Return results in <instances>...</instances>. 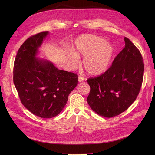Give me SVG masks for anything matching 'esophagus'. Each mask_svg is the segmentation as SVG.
Returning <instances> with one entry per match:
<instances>
[{
	"mask_svg": "<svg viewBox=\"0 0 155 155\" xmlns=\"http://www.w3.org/2000/svg\"><path fill=\"white\" fill-rule=\"evenodd\" d=\"M84 80V77H81V76H79L78 77V81L79 82H81V81H83Z\"/></svg>",
	"mask_w": 155,
	"mask_h": 155,
	"instance_id": "obj_1",
	"label": "esophagus"
}]
</instances>
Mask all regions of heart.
I'll return each instance as SVG.
<instances>
[{"mask_svg":"<svg viewBox=\"0 0 155 155\" xmlns=\"http://www.w3.org/2000/svg\"><path fill=\"white\" fill-rule=\"evenodd\" d=\"M114 48L106 40L96 35L80 36L75 42L72 51L68 55L72 65L79 62L78 57L84 56L83 66L91 76H98L105 72L112 62Z\"/></svg>","mask_w":155,"mask_h":155,"instance_id":"b5f03b06","label":"heart"}]
</instances>
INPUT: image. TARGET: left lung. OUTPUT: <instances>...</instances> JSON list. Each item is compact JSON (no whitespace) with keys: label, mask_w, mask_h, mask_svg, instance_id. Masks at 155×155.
Returning a JSON list of instances; mask_svg holds the SVG:
<instances>
[{"label":"left lung","mask_w":155,"mask_h":155,"mask_svg":"<svg viewBox=\"0 0 155 155\" xmlns=\"http://www.w3.org/2000/svg\"><path fill=\"white\" fill-rule=\"evenodd\" d=\"M125 47L112 66L87 81L90 92L87 101L99 115L111 118L124 112L136 99L142 84L144 64L142 54L127 38Z\"/></svg>","instance_id":"1"}]
</instances>
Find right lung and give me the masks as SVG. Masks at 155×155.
I'll use <instances>...</instances> for the list:
<instances>
[{"instance_id": "right-lung-1", "label": "right lung", "mask_w": 155, "mask_h": 155, "mask_svg": "<svg viewBox=\"0 0 155 155\" xmlns=\"http://www.w3.org/2000/svg\"><path fill=\"white\" fill-rule=\"evenodd\" d=\"M48 34L42 32L28 38L18 50L13 67V82L21 103L43 118L60 114L78 78L77 74L59 70L52 62L37 57Z\"/></svg>"}]
</instances>
